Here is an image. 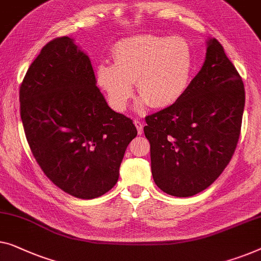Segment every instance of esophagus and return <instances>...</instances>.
<instances>
[{
  "label": "esophagus",
  "instance_id": "34e87169",
  "mask_svg": "<svg viewBox=\"0 0 261 261\" xmlns=\"http://www.w3.org/2000/svg\"><path fill=\"white\" fill-rule=\"evenodd\" d=\"M134 124H135V126H137L138 133L141 135L143 133V123L140 121V120H134Z\"/></svg>",
  "mask_w": 261,
  "mask_h": 261
}]
</instances>
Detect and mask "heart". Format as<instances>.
<instances>
[{
  "label": "heart",
  "mask_w": 261,
  "mask_h": 261,
  "mask_svg": "<svg viewBox=\"0 0 261 261\" xmlns=\"http://www.w3.org/2000/svg\"><path fill=\"white\" fill-rule=\"evenodd\" d=\"M114 65L102 62L96 68V82L111 106L121 112L133 95V82L149 103L165 108L179 101L190 86L193 55L180 37L139 35L119 41L113 47Z\"/></svg>",
  "instance_id": "obj_1"
}]
</instances>
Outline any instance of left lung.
Wrapping results in <instances>:
<instances>
[{
  "label": "left lung",
  "mask_w": 261,
  "mask_h": 261,
  "mask_svg": "<svg viewBox=\"0 0 261 261\" xmlns=\"http://www.w3.org/2000/svg\"><path fill=\"white\" fill-rule=\"evenodd\" d=\"M245 107L243 79L218 40L179 101L146 116L154 182L179 198L210 187L231 161Z\"/></svg>",
  "instance_id": "8db88e82"
}]
</instances>
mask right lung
<instances>
[{
	"instance_id": "add662e5",
	"label": "right lung",
	"mask_w": 261,
	"mask_h": 261,
	"mask_svg": "<svg viewBox=\"0 0 261 261\" xmlns=\"http://www.w3.org/2000/svg\"><path fill=\"white\" fill-rule=\"evenodd\" d=\"M20 114L34 158L53 184L79 199L118 182L133 120L113 111L90 60L68 36L41 49L20 86Z\"/></svg>"
}]
</instances>
